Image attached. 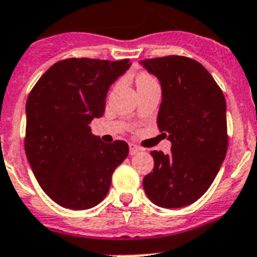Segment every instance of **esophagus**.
<instances>
[{
	"label": "esophagus",
	"instance_id": "esophagus-1",
	"mask_svg": "<svg viewBox=\"0 0 257 257\" xmlns=\"http://www.w3.org/2000/svg\"><path fill=\"white\" fill-rule=\"evenodd\" d=\"M139 152H141V148H139L135 144H129V153L133 156V154H137Z\"/></svg>",
	"mask_w": 257,
	"mask_h": 257
}]
</instances>
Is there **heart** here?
Instances as JSON below:
<instances>
[{
	"instance_id": "heart-1",
	"label": "heart",
	"mask_w": 257,
	"mask_h": 257,
	"mask_svg": "<svg viewBox=\"0 0 257 257\" xmlns=\"http://www.w3.org/2000/svg\"><path fill=\"white\" fill-rule=\"evenodd\" d=\"M149 80H154L153 78H152V76H150V75H148V74H140L139 76H137V84H139V83H145V81H149Z\"/></svg>"
}]
</instances>
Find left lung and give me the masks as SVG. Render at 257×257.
Returning <instances> with one entry per match:
<instances>
[{
  "instance_id": "1",
  "label": "left lung",
  "mask_w": 257,
  "mask_h": 257,
  "mask_svg": "<svg viewBox=\"0 0 257 257\" xmlns=\"http://www.w3.org/2000/svg\"><path fill=\"white\" fill-rule=\"evenodd\" d=\"M140 63L161 83L157 125L172 143L169 154L150 152L154 168L144 190L160 207H185L207 191L226 158V99L197 60L170 55Z\"/></svg>"
}]
</instances>
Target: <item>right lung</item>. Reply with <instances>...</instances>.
Wrapping results in <instances>:
<instances>
[{
    "instance_id": "right-lung-1",
    "label": "right lung",
    "mask_w": 257,
    "mask_h": 257,
    "mask_svg": "<svg viewBox=\"0 0 257 257\" xmlns=\"http://www.w3.org/2000/svg\"><path fill=\"white\" fill-rule=\"evenodd\" d=\"M129 59L70 58L42 75L26 101L25 152L39 186L62 207L87 210L103 201L125 141L104 144L89 124L101 117L109 87Z\"/></svg>"
}]
</instances>
